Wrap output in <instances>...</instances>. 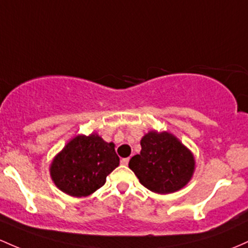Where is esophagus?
I'll use <instances>...</instances> for the list:
<instances>
[{"instance_id":"esophagus-1","label":"esophagus","mask_w":248,"mask_h":248,"mask_svg":"<svg viewBox=\"0 0 248 248\" xmlns=\"http://www.w3.org/2000/svg\"><path fill=\"white\" fill-rule=\"evenodd\" d=\"M128 162H129V157H124V159L121 160V164L124 165V166L128 165Z\"/></svg>"}]
</instances>
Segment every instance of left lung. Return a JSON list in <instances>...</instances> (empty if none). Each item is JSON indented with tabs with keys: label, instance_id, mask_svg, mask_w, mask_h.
I'll use <instances>...</instances> for the list:
<instances>
[{
	"label": "left lung",
	"instance_id": "left-lung-1",
	"mask_svg": "<svg viewBox=\"0 0 248 248\" xmlns=\"http://www.w3.org/2000/svg\"><path fill=\"white\" fill-rule=\"evenodd\" d=\"M140 143V154L134 155L128 166L141 185L157 194H168L188 184L195 160L178 138L168 132L151 130Z\"/></svg>",
	"mask_w": 248,
	"mask_h": 248
}]
</instances>
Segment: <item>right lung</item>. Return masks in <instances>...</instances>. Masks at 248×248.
<instances>
[{
	"label": "right lung",
	"mask_w": 248,
	"mask_h": 248,
	"mask_svg": "<svg viewBox=\"0 0 248 248\" xmlns=\"http://www.w3.org/2000/svg\"><path fill=\"white\" fill-rule=\"evenodd\" d=\"M114 147L113 142H106L96 133L88 137L76 135L54 157L51 180L68 195H91L105 185L108 174L120 164Z\"/></svg>",
	"instance_id": "1"
}]
</instances>
